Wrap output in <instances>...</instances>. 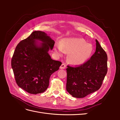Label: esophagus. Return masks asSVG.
Masks as SVG:
<instances>
[{"instance_id": "1", "label": "esophagus", "mask_w": 120, "mask_h": 120, "mask_svg": "<svg viewBox=\"0 0 120 120\" xmlns=\"http://www.w3.org/2000/svg\"><path fill=\"white\" fill-rule=\"evenodd\" d=\"M66 68V64H64V63H63L62 64H61V65L60 67V69H64Z\"/></svg>"}]
</instances>
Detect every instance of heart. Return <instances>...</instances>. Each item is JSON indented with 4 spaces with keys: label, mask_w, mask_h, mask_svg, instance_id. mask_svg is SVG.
Returning a JSON list of instances; mask_svg holds the SVG:
<instances>
[{
    "label": "heart",
    "mask_w": 120,
    "mask_h": 120,
    "mask_svg": "<svg viewBox=\"0 0 120 120\" xmlns=\"http://www.w3.org/2000/svg\"><path fill=\"white\" fill-rule=\"evenodd\" d=\"M54 50L58 56L68 53V60L71 64L79 66L85 63L91 57L93 47L85 39L79 38H68L61 40V44L56 42Z\"/></svg>",
    "instance_id": "b5f03b06"
}]
</instances>
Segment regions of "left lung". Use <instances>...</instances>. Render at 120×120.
Returning a JSON list of instances; mask_svg holds the SVG:
<instances>
[{
  "mask_svg": "<svg viewBox=\"0 0 120 120\" xmlns=\"http://www.w3.org/2000/svg\"><path fill=\"white\" fill-rule=\"evenodd\" d=\"M95 52L85 63L68 66L66 89L72 97L84 98L99 90L108 71L107 54L97 39Z\"/></svg>",
  "mask_w": 120,
  "mask_h": 120,
  "instance_id": "left-lung-1",
  "label": "left lung"
}]
</instances>
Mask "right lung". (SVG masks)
<instances>
[{
  "instance_id": "obj_1",
  "label": "right lung",
  "mask_w": 120,
  "mask_h": 120,
  "mask_svg": "<svg viewBox=\"0 0 120 120\" xmlns=\"http://www.w3.org/2000/svg\"><path fill=\"white\" fill-rule=\"evenodd\" d=\"M36 40L43 42L40 46ZM45 32H32L16 46L11 59V67L16 82L31 94L44 92L48 88L50 75L59 70L61 62L51 59L48 52L54 45Z\"/></svg>"
}]
</instances>
